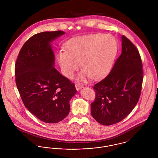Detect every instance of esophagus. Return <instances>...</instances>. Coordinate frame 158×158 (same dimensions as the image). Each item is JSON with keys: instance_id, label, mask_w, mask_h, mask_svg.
Wrapping results in <instances>:
<instances>
[{"instance_id": "34e87169", "label": "esophagus", "mask_w": 158, "mask_h": 158, "mask_svg": "<svg viewBox=\"0 0 158 158\" xmlns=\"http://www.w3.org/2000/svg\"><path fill=\"white\" fill-rule=\"evenodd\" d=\"M75 88L76 89V90H77V91H79V90H80V89H81L82 88L83 86H81V85H79V84H76Z\"/></svg>"}]
</instances>
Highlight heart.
Here are the masks:
<instances>
[{"label": "heart", "instance_id": "heart-1", "mask_svg": "<svg viewBox=\"0 0 158 158\" xmlns=\"http://www.w3.org/2000/svg\"><path fill=\"white\" fill-rule=\"evenodd\" d=\"M61 49L57 55L64 75L72 78L80 66L83 69L78 79L86 82L90 77L97 79L106 75L112 68L117 45L109 34H93L76 38Z\"/></svg>", "mask_w": 158, "mask_h": 158}]
</instances>
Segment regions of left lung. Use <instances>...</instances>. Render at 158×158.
I'll list each match as a JSON object with an SVG mask.
<instances>
[{
  "instance_id": "8db88e82",
  "label": "left lung",
  "mask_w": 158,
  "mask_h": 158,
  "mask_svg": "<svg viewBox=\"0 0 158 158\" xmlns=\"http://www.w3.org/2000/svg\"><path fill=\"white\" fill-rule=\"evenodd\" d=\"M121 43V54L111 72L94 87L96 97L90 112L104 126L124 119L135 107L142 90L143 66L139 51L124 35Z\"/></svg>"
}]
</instances>
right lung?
Here are the masks:
<instances>
[{"instance_id":"add662e5","label":"right lung","mask_w":158,"mask_h":158,"mask_svg":"<svg viewBox=\"0 0 158 158\" xmlns=\"http://www.w3.org/2000/svg\"><path fill=\"white\" fill-rule=\"evenodd\" d=\"M62 31L36 34L21 49L15 64V80L23 103L46 123H57L68 116L69 102L77 92L73 83L55 69L52 43Z\"/></svg>"}]
</instances>
